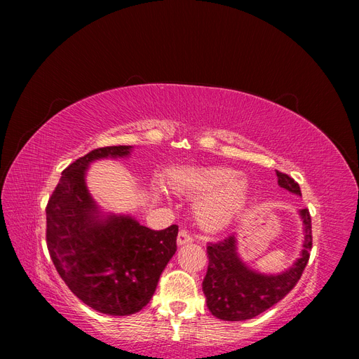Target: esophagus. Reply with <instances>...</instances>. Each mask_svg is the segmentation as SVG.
<instances>
[{"instance_id":"1","label":"esophagus","mask_w":359,"mask_h":359,"mask_svg":"<svg viewBox=\"0 0 359 359\" xmlns=\"http://www.w3.org/2000/svg\"><path fill=\"white\" fill-rule=\"evenodd\" d=\"M193 241V236L187 232V231H180L178 238H177V243L178 245H184V244H190Z\"/></svg>"}]
</instances>
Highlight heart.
<instances>
[{
  "label": "heart",
  "mask_w": 359,
  "mask_h": 359,
  "mask_svg": "<svg viewBox=\"0 0 359 359\" xmlns=\"http://www.w3.org/2000/svg\"><path fill=\"white\" fill-rule=\"evenodd\" d=\"M168 186L181 194L205 196L196 205L199 223L210 231L229 226L244 208L248 184L224 168H180L168 175Z\"/></svg>",
  "instance_id": "b5f03b06"
}]
</instances>
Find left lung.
Here are the masks:
<instances>
[{
  "label": "left lung",
  "mask_w": 359,
  "mask_h": 359,
  "mask_svg": "<svg viewBox=\"0 0 359 359\" xmlns=\"http://www.w3.org/2000/svg\"><path fill=\"white\" fill-rule=\"evenodd\" d=\"M278 186L301 196L298 182L283 172H276ZM304 229V241L299 257L289 269L277 276L260 274L248 268L236 252V238L229 235L222 241L210 243L208 271L203 278L202 289L212 316L222 320H245L256 318L273 307L295 287L307 266L311 238V217L307 208L299 210Z\"/></svg>",
  "instance_id": "1"
}]
</instances>
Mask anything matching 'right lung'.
Instances as JSON below:
<instances>
[{
    "instance_id": "right-lung-1",
    "label": "right lung",
    "mask_w": 359,
    "mask_h": 359,
    "mask_svg": "<svg viewBox=\"0 0 359 359\" xmlns=\"http://www.w3.org/2000/svg\"><path fill=\"white\" fill-rule=\"evenodd\" d=\"M130 151L104 147L78 158L62 170L46 206V243L60 277L86 306L112 316L142 310L177 252V224L153 231L130 215H103L86 189L90 163Z\"/></svg>"
}]
</instances>
